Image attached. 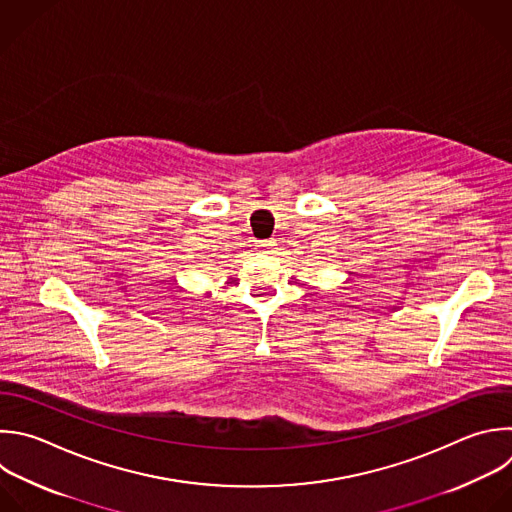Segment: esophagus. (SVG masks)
<instances>
[{"instance_id": "34e87169", "label": "esophagus", "mask_w": 512, "mask_h": 512, "mask_svg": "<svg viewBox=\"0 0 512 512\" xmlns=\"http://www.w3.org/2000/svg\"><path fill=\"white\" fill-rule=\"evenodd\" d=\"M277 249V241H261L259 243V251L265 255H271Z\"/></svg>"}]
</instances>
